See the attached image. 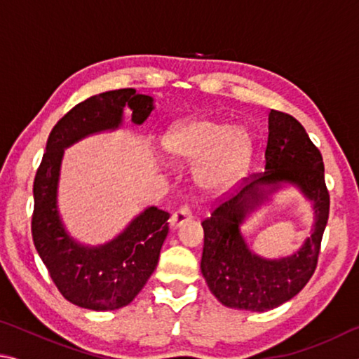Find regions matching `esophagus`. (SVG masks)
Wrapping results in <instances>:
<instances>
[{
    "mask_svg": "<svg viewBox=\"0 0 359 359\" xmlns=\"http://www.w3.org/2000/svg\"><path fill=\"white\" fill-rule=\"evenodd\" d=\"M190 220H191L190 208H188V205H182V208H179L171 215V220H169V223H171V226L174 229H177V228L182 226V224H185L187 222H190Z\"/></svg>",
    "mask_w": 359,
    "mask_h": 359,
    "instance_id": "1",
    "label": "esophagus"
}]
</instances>
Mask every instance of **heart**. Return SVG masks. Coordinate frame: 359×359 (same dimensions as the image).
Wrapping results in <instances>:
<instances>
[{
  "label": "heart",
  "mask_w": 359,
  "mask_h": 359,
  "mask_svg": "<svg viewBox=\"0 0 359 359\" xmlns=\"http://www.w3.org/2000/svg\"><path fill=\"white\" fill-rule=\"evenodd\" d=\"M161 145L174 163L198 160L194 179L212 196L238 185L253 155V137L245 126L205 117L177 121L165 133Z\"/></svg>",
  "instance_id": "obj_1"
}]
</instances>
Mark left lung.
Listing matches in <instances>:
<instances>
[{
    "label": "left lung",
    "mask_w": 359,
    "mask_h": 359,
    "mask_svg": "<svg viewBox=\"0 0 359 359\" xmlns=\"http://www.w3.org/2000/svg\"><path fill=\"white\" fill-rule=\"evenodd\" d=\"M264 158L266 171L255 175L239 191H231L201 223V272L209 290L223 306L252 312L276 309L306 287L317 269L330 215L323 158L304 126L290 114L271 109ZM282 183L297 186L313 201L316 224L311 238L296 254L266 260L248 248L238 226L248 212Z\"/></svg>",
    "instance_id": "left-lung-1"
}]
</instances>
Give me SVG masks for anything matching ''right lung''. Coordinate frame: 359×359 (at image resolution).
I'll return each instance as SVG.
<instances>
[{
  "label": "right lung",
  "instance_id": "obj_1",
  "mask_svg": "<svg viewBox=\"0 0 359 359\" xmlns=\"http://www.w3.org/2000/svg\"><path fill=\"white\" fill-rule=\"evenodd\" d=\"M125 107L141 125L154 111V98L137 95L135 88H120L95 95L65 114L47 139L33 184L36 250L65 299L90 311H115L135 299L155 271L169 231L168 212L149 208L111 242L85 247L66 233L58 215L57 188L65 149L93 133L118 128Z\"/></svg>",
  "mask_w": 359,
  "mask_h": 359
}]
</instances>
